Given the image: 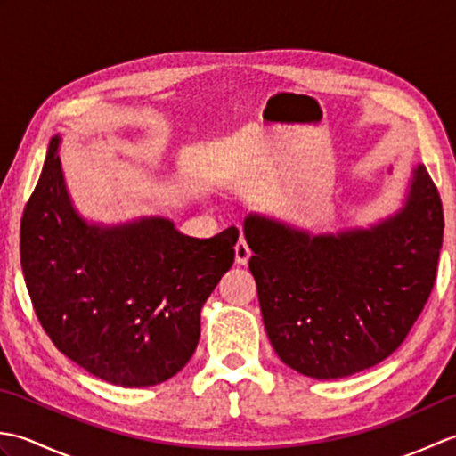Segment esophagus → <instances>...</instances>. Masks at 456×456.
<instances>
[{"label":"esophagus","mask_w":456,"mask_h":456,"mask_svg":"<svg viewBox=\"0 0 456 456\" xmlns=\"http://www.w3.org/2000/svg\"><path fill=\"white\" fill-rule=\"evenodd\" d=\"M250 255H253V253H250L247 240H245L243 237H240V239L237 240V245H235V260H237L239 265H247Z\"/></svg>","instance_id":"1"}]
</instances>
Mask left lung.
<instances>
[{
	"instance_id": "1",
	"label": "left lung",
	"mask_w": 456,
	"mask_h": 456,
	"mask_svg": "<svg viewBox=\"0 0 456 456\" xmlns=\"http://www.w3.org/2000/svg\"><path fill=\"white\" fill-rule=\"evenodd\" d=\"M443 229V203L423 164L403 208L368 229L312 235L250 213L248 268L280 361L333 380L390 356L428 304Z\"/></svg>"
}]
</instances>
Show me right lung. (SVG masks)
<instances>
[{"label": "right lung", "instance_id": "obj_1", "mask_svg": "<svg viewBox=\"0 0 456 456\" xmlns=\"http://www.w3.org/2000/svg\"><path fill=\"white\" fill-rule=\"evenodd\" d=\"M58 147L56 134L21 219L38 322L58 351L105 382L168 380L196 351L201 307L233 266L239 229L196 239L164 217L88 223L68 196Z\"/></svg>", "mask_w": 456, "mask_h": 456}]
</instances>
